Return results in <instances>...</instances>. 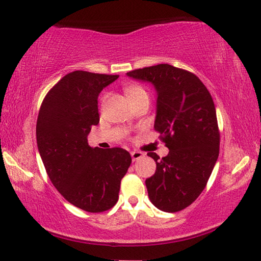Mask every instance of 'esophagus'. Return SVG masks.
I'll list each match as a JSON object with an SVG mask.
<instances>
[{
	"mask_svg": "<svg viewBox=\"0 0 261 261\" xmlns=\"http://www.w3.org/2000/svg\"><path fill=\"white\" fill-rule=\"evenodd\" d=\"M143 157H144V153L141 152V151H132L131 152V158L134 162L138 161V159H141Z\"/></svg>",
	"mask_w": 261,
	"mask_h": 261,
	"instance_id": "obj_1",
	"label": "esophagus"
}]
</instances>
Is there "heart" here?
I'll use <instances>...</instances> for the list:
<instances>
[{
    "label": "heart",
    "mask_w": 261,
    "mask_h": 261,
    "mask_svg": "<svg viewBox=\"0 0 261 261\" xmlns=\"http://www.w3.org/2000/svg\"><path fill=\"white\" fill-rule=\"evenodd\" d=\"M142 92H145V91H144L143 89L139 88V87H131L129 89H126V96L127 97L138 95V93H142Z\"/></svg>",
    "instance_id": "b5f03b06"
}]
</instances>
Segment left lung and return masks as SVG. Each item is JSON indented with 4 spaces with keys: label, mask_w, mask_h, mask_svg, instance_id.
Here are the masks:
<instances>
[{
    "label": "left lung",
    "mask_w": 261,
    "mask_h": 261,
    "mask_svg": "<svg viewBox=\"0 0 261 261\" xmlns=\"http://www.w3.org/2000/svg\"><path fill=\"white\" fill-rule=\"evenodd\" d=\"M126 76L151 83L157 93L153 126L169 153L162 159L147 153L157 168L145 185L155 207L178 212L203 192L219 155L215 103L196 75L173 65H152Z\"/></svg>",
    "instance_id": "obj_1"
}]
</instances>
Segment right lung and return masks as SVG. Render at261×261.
Listing matches in <instances>:
<instances>
[{"instance_id": "right-lung-1", "label": "right lung", "mask_w": 261, "mask_h": 261, "mask_svg": "<svg viewBox=\"0 0 261 261\" xmlns=\"http://www.w3.org/2000/svg\"><path fill=\"white\" fill-rule=\"evenodd\" d=\"M118 75L73 71L42 103L36 124L38 152L57 191L87 212H103L118 200L131 155L120 147H91L88 135L99 123L98 96Z\"/></svg>"}]
</instances>
